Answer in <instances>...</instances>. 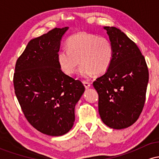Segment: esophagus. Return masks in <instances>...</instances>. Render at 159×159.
<instances>
[{"label": "esophagus", "instance_id": "34e87169", "mask_svg": "<svg viewBox=\"0 0 159 159\" xmlns=\"http://www.w3.org/2000/svg\"><path fill=\"white\" fill-rule=\"evenodd\" d=\"M83 84H84V87H85L86 89H88L89 87H90V84L89 83V82L84 81H83Z\"/></svg>", "mask_w": 159, "mask_h": 159}]
</instances>
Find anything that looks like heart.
Masks as SVG:
<instances>
[{
	"instance_id": "b5f03b06",
	"label": "heart",
	"mask_w": 159,
	"mask_h": 159,
	"mask_svg": "<svg viewBox=\"0 0 159 159\" xmlns=\"http://www.w3.org/2000/svg\"><path fill=\"white\" fill-rule=\"evenodd\" d=\"M66 45L68 49H61L57 56L60 68L66 75L73 74L80 62L78 74L83 78L105 73L112 63L114 47L106 37L81 32L71 36Z\"/></svg>"
}]
</instances>
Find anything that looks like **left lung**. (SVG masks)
Listing matches in <instances>:
<instances>
[{"mask_svg": "<svg viewBox=\"0 0 159 159\" xmlns=\"http://www.w3.org/2000/svg\"><path fill=\"white\" fill-rule=\"evenodd\" d=\"M114 47L112 63L95 81L98 113L114 129L129 127L139 118L146 99L149 71L145 58L132 40L114 27H104Z\"/></svg>", "mask_w": 159, "mask_h": 159, "instance_id": "obj_1", "label": "left lung"}]
</instances>
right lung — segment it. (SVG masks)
I'll return each instance as SVG.
<instances>
[{
  "instance_id": "obj_1",
  "label": "right lung",
  "mask_w": 159,
  "mask_h": 159,
  "mask_svg": "<svg viewBox=\"0 0 159 159\" xmlns=\"http://www.w3.org/2000/svg\"><path fill=\"white\" fill-rule=\"evenodd\" d=\"M69 29H52L30 40L16 63L15 93L24 115L36 130L50 136L66 134L73 126L75 106L84 92L79 80L66 75L57 56Z\"/></svg>"
}]
</instances>
